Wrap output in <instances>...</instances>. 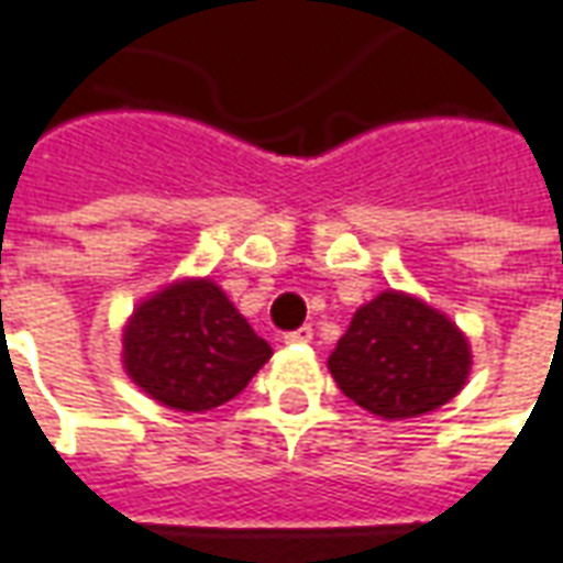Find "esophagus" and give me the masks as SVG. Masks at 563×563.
I'll list each match as a JSON object with an SVG mask.
<instances>
[{
  "label": "esophagus",
  "instance_id": "1",
  "mask_svg": "<svg viewBox=\"0 0 563 563\" xmlns=\"http://www.w3.org/2000/svg\"><path fill=\"white\" fill-rule=\"evenodd\" d=\"M283 341L286 343H310L313 341V329H310V325H301V329L286 331V334H283Z\"/></svg>",
  "mask_w": 563,
  "mask_h": 563
}]
</instances>
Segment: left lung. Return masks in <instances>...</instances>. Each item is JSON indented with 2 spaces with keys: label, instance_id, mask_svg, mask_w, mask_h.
<instances>
[{
  "label": "left lung",
  "instance_id": "left-lung-1",
  "mask_svg": "<svg viewBox=\"0 0 563 563\" xmlns=\"http://www.w3.org/2000/svg\"><path fill=\"white\" fill-rule=\"evenodd\" d=\"M329 371L367 413L410 419L459 395L471 374V346L440 310L389 289L355 310Z\"/></svg>",
  "mask_w": 563,
  "mask_h": 563
}]
</instances>
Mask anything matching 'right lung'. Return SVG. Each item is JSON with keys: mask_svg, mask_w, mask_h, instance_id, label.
Returning <instances> with one entry per match:
<instances>
[{"mask_svg": "<svg viewBox=\"0 0 563 563\" xmlns=\"http://www.w3.org/2000/svg\"><path fill=\"white\" fill-rule=\"evenodd\" d=\"M268 358V341L208 277L177 280L150 295L123 329L129 379L180 413L232 401Z\"/></svg>", "mask_w": 563, "mask_h": 563, "instance_id": "1", "label": "right lung"}]
</instances>
